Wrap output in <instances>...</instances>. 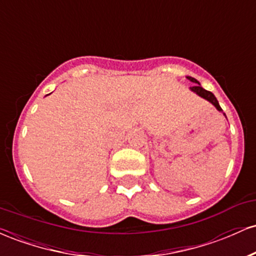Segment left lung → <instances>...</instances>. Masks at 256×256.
<instances>
[{
	"instance_id": "left-lung-1",
	"label": "left lung",
	"mask_w": 256,
	"mask_h": 256,
	"mask_svg": "<svg viewBox=\"0 0 256 256\" xmlns=\"http://www.w3.org/2000/svg\"><path fill=\"white\" fill-rule=\"evenodd\" d=\"M186 79H189L190 82H192L194 84V86H192L190 88V90L192 91V92H195L196 95H198L200 98H204V100H207L208 102H210V104H212L214 107L216 108V110H218L219 112H222V114H224V116L226 118V114L224 113V112H222V107H220L219 106V102H218V100H216V96L213 95L212 92H210V91H208V90H204V88L201 86V84H200V82L198 80H196L195 78H192V77H189V76H188L186 77Z\"/></svg>"
}]
</instances>
